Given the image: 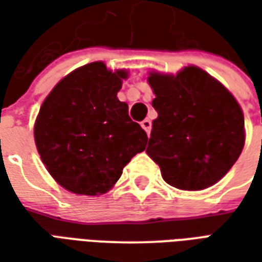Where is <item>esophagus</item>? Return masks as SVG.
Returning <instances> with one entry per match:
<instances>
[{
  "label": "esophagus",
  "mask_w": 262,
  "mask_h": 262,
  "mask_svg": "<svg viewBox=\"0 0 262 262\" xmlns=\"http://www.w3.org/2000/svg\"><path fill=\"white\" fill-rule=\"evenodd\" d=\"M140 125H142L143 129L146 130V133H147V135H150V130H151V122H150L148 119H144L142 123H140Z\"/></svg>",
  "instance_id": "1"
}]
</instances>
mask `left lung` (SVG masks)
<instances>
[{
    "label": "left lung",
    "instance_id": "obj_1",
    "mask_svg": "<svg viewBox=\"0 0 262 262\" xmlns=\"http://www.w3.org/2000/svg\"><path fill=\"white\" fill-rule=\"evenodd\" d=\"M157 119L146 153L167 184L202 191L220 181L240 157L246 142L244 115L220 81L196 66L177 74L150 71Z\"/></svg>",
    "mask_w": 262,
    "mask_h": 262
}]
</instances>
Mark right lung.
<instances>
[{"mask_svg": "<svg viewBox=\"0 0 262 262\" xmlns=\"http://www.w3.org/2000/svg\"><path fill=\"white\" fill-rule=\"evenodd\" d=\"M127 77L126 69L112 71L94 61L61 78L43 101L33 127L37 153L70 192L106 193L132 157L146 148V132L118 99Z\"/></svg>", "mask_w": 262, "mask_h": 262, "instance_id": "obj_1", "label": "right lung"}]
</instances>
